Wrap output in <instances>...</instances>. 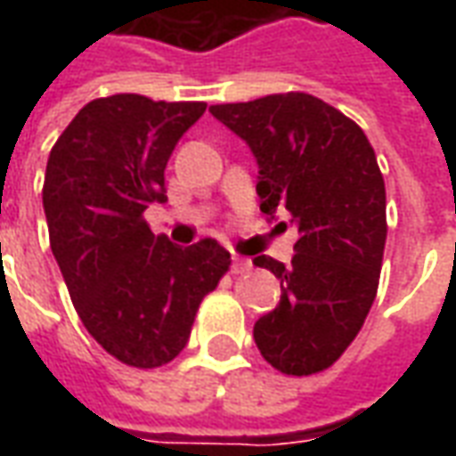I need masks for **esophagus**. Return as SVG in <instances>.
<instances>
[{"label": "esophagus", "mask_w": 456, "mask_h": 456, "mask_svg": "<svg viewBox=\"0 0 456 456\" xmlns=\"http://www.w3.org/2000/svg\"><path fill=\"white\" fill-rule=\"evenodd\" d=\"M251 271V261L241 256H232V273H247Z\"/></svg>", "instance_id": "34e87169"}]
</instances>
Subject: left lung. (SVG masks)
Instances as JSON below:
<instances>
[{"label":"left lung","instance_id":"left-lung-1","mask_svg":"<svg viewBox=\"0 0 456 456\" xmlns=\"http://www.w3.org/2000/svg\"><path fill=\"white\" fill-rule=\"evenodd\" d=\"M258 163L261 212H290V266L256 256L281 281V303L258 317L261 356L288 376L325 371L359 335L373 305L386 247V185L359 124L305 93L212 104Z\"/></svg>","mask_w":456,"mask_h":456}]
</instances>
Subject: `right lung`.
<instances>
[{"instance_id": "1", "label": "right lung", "mask_w": 456, "mask_h": 456, "mask_svg": "<svg viewBox=\"0 0 456 456\" xmlns=\"http://www.w3.org/2000/svg\"><path fill=\"white\" fill-rule=\"evenodd\" d=\"M205 107L100 97L75 114L48 156L51 251L85 330L126 366L173 362L202 297L232 264L215 239L178 247L143 219L151 202H166L170 153Z\"/></svg>"}]
</instances>
